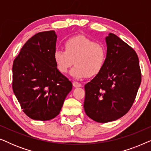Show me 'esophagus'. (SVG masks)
Listing matches in <instances>:
<instances>
[{
    "label": "esophagus",
    "mask_w": 151,
    "mask_h": 151,
    "mask_svg": "<svg viewBox=\"0 0 151 151\" xmlns=\"http://www.w3.org/2000/svg\"><path fill=\"white\" fill-rule=\"evenodd\" d=\"M73 85L75 86V87H80V86H82V84L78 82H73Z\"/></svg>",
    "instance_id": "1"
}]
</instances>
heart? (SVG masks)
<instances>
[{
    "mask_svg": "<svg viewBox=\"0 0 151 151\" xmlns=\"http://www.w3.org/2000/svg\"><path fill=\"white\" fill-rule=\"evenodd\" d=\"M65 50L57 49L53 59L58 69L66 73L72 65L71 75L80 79L86 76H94L102 71L106 63L107 49L102 43L82 35L68 38L65 42Z\"/></svg>",
    "mask_w": 151,
    "mask_h": 151,
    "instance_id": "heart-1",
    "label": "heart"
}]
</instances>
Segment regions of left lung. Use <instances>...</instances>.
Wrapping results in <instances>:
<instances>
[{"instance_id":"left-lung-1","label":"left lung","mask_w":151,"mask_h":151,"mask_svg":"<svg viewBox=\"0 0 151 151\" xmlns=\"http://www.w3.org/2000/svg\"><path fill=\"white\" fill-rule=\"evenodd\" d=\"M106 63L84 86V111L100 123L116 120L130 110L142 80L139 59L133 49L112 33L106 37Z\"/></svg>"}]
</instances>
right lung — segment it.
Returning a JSON list of instances; mask_svg holds the SVG:
<instances>
[{"instance_id":"add662e5","label":"right lung","mask_w":151,"mask_h":151,"mask_svg":"<svg viewBox=\"0 0 151 151\" xmlns=\"http://www.w3.org/2000/svg\"><path fill=\"white\" fill-rule=\"evenodd\" d=\"M54 31L39 32L27 41L13 63L12 88L23 112L46 121L60 112L72 83L57 69Z\"/></svg>"}]
</instances>
